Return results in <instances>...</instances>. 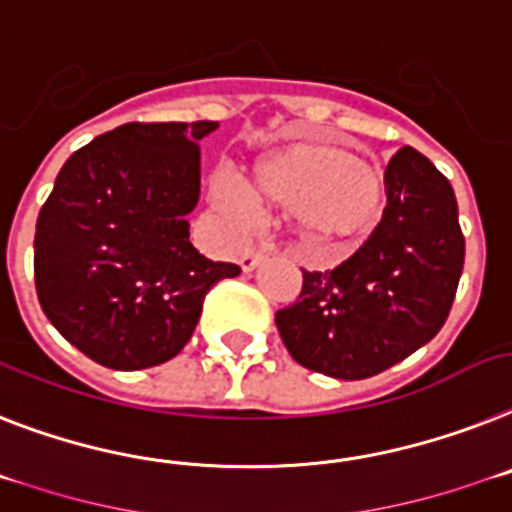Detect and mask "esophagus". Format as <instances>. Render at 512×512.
<instances>
[{
	"label": "esophagus",
	"instance_id": "esophagus-1",
	"mask_svg": "<svg viewBox=\"0 0 512 512\" xmlns=\"http://www.w3.org/2000/svg\"><path fill=\"white\" fill-rule=\"evenodd\" d=\"M265 255L263 252H257V249H247V252H242V257H239V265H242L244 273H249V270H255L257 265L263 263Z\"/></svg>",
	"mask_w": 512,
	"mask_h": 512
}]
</instances>
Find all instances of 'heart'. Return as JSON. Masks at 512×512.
<instances>
[{
	"label": "heart",
	"mask_w": 512,
	"mask_h": 512,
	"mask_svg": "<svg viewBox=\"0 0 512 512\" xmlns=\"http://www.w3.org/2000/svg\"><path fill=\"white\" fill-rule=\"evenodd\" d=\"M249 192L257 203L291 210L299 234L328 244L333 255L359 247L388 203L380 171L328 143H294L263 156Z\"/></svg>",
	"instance_id": "b5f03b06"
}]
</instances>
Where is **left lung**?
Here are the masks:
<instances>
[{"mask_svg":"<svg viewBox=\"0 0 512 512\" xmlns=\"http://www.w3.org/2000/svg\"><path fill=\"white\" fill-rule=\"evenodd\" d=\"M388 205L372 236L333 270H302V294L276 312L283 346L302 367L364 380L440 333L463 273L453 187L419 150L385 169Z\"/></svg>","mask_w":512,"mask_h":512,"instance_id":"obj_1","label":"left lung"}]
</instances>
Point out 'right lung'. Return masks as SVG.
<instances>
[{"instance_id": "1", "label": "right lung", "mask_w": 512, "mask_h": 512, "mask_svg": "<svg viewBox=\"0 0 512 512\" xmlns=\"http://www.w3.org/2000/svg\"><path fill=\"white\" fill-rule=\"evenodd\" d=\"M218 122H130L75 150L38 213L36 294L75 349L109 369L169 362L205 294L242 268L190 242L200 140Z\"/></svg>"}]
</instances>
